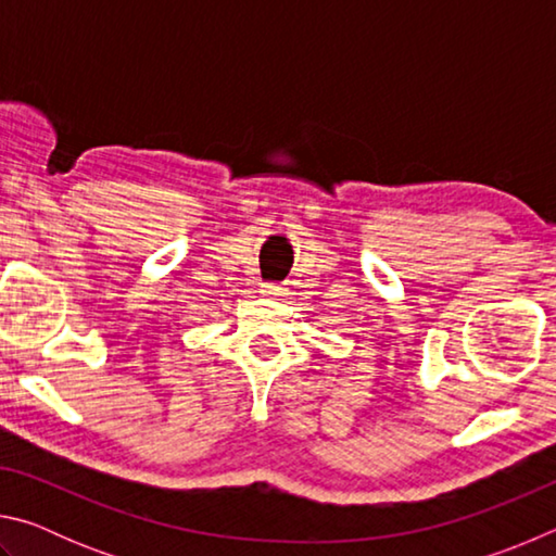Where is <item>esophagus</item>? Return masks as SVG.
I'll use <instances>...</instances> for the list:
<instances>
[{
	"label": "esophagus",
	"mask_w": 556,
	"mask_h": 556,
	"mask_svg": "<svg viewBox=\"0 0 556 556\" xmlns=\"http://www.w3.org/2000/svg\"><path fill=\"white\" fill-rule=\"evenodd\" d=\"M262 296H267V299L285 296V289H281L279 285H262Z\"/></svg>",
	"instance_id": "1"
}]
</instances>
